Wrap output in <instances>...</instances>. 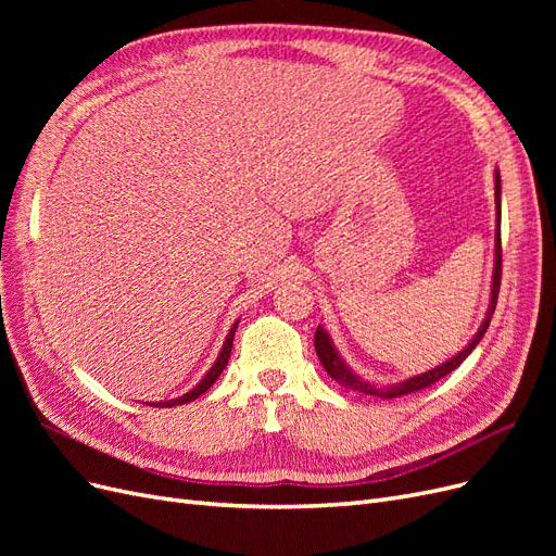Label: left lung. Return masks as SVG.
Returning a JSON list of instances; mask_svg holds the SVG:
<instances>
[{"label":"left lung","mask_w":556,"mask_h":556,"mask_svg":"<svg viewBox=\"0 0 556 556\" xmlns=\"http://www.w3.org/2000/svg\"><path fill=\"white\" fill-rule=\"evenodd\" d=\"M501 176L496 172V217H498V227H496V260H494V280H492V301H490V313H486L484 323L480 327V331L476 333V339L470 341L457 357H452L450 362L435 366L433 371H427L422 376H415L406 382H399V384H390V387H374L371 382H366L362 378H357L355 374L350 371V368L345 366V362L339 357V352H336V348L331 345L329 336L325 329H317L315 331V352L319 362H323V366L327 368V374L336 380L341 382L345 387H350V390H357V392H364V394H371V396H382V399H394V396H403V394H413L417 390H425V387H431L433 382H439L441 378H445L447 374H452L454 368H457L470 352H473V348L480 343V339L484 336L486 327H490L492 323V315L496 311V301H498V290H501V262H503V255H501Z\"/></svg>","instance_id":"8db88e82"}]
</instances>
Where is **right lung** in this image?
<instances>
[{"instance_id":"add662e5","label":"right lung","mask_w":556,"mask_h":556,"mask_svg":"<svg viewBox=\"0 0 556 556\" xmlns=\"http://www.w3.org/2000/svg\"><path fill=\"white\" fill-rule=\"evenodd\" d=\"M233 331H237V325L231 327V331H229V336H227V341H225V345H223V352L220 355H217V359H215V364L211 366V371L204 376V380H201L192 392H188V394H182L180 399H174V401H155L153 406H157V408H169V406H180V403H188V401H194L197 396H201L204 394L206 390H211V384L217 380V376H220L223 371H225V366H227V362H229V355H231V343H233Z\"/></svg>"}]
</instances>
